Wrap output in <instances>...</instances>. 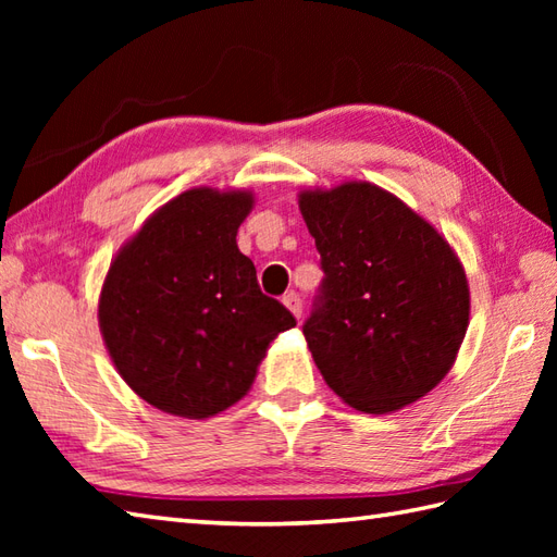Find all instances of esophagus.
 <instances>
[{
    "instance_id": "obj_1",
    "label": "esophagus",
    "mask_w": 557,
    "mask_h": 557,
    "mask_svg": "<svg viewBox=\"0 0 557 557\" xmlns=\"http://www.w3.org/2000/svg\"><path fill=\"white\" fill-rule=\"evenodd\" d=\"M282 304L287 306L294 318H301V299H299L297 292H287L285 297H282Z\"/></svg>"
}]
</instances>
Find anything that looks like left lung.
Returning <instances> with one entry per match:
<instances>
[{"mask_svg": "<svg viewBox=\"0 0 557 557\" xmlns=\"http://www.w3.org/2000/svg\"><path fill=\"white\" fill-rule=\"evenodd\" d=\"M299 210L325 272L304 337L327 387L366 413L429 395L469 325V282L455 248L371 182L304 188Z\"/></svg>", "mask_w": 557, "mask_h": 557, "instance_id": "8db88e82", "label": "left lung"}]
</instances>
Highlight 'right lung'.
I'll return each mask as SVG.
<instances>
[{"instance_id":"right-lung-1","label":"right lung","mask_w":557,"mask_h":557,"mask_svg":"<svg viewBox=\"0 0 557 557\" xmlns=\"http://www.w3.org/2000/svg\"><path fill=\"white\" fill-rule=\"evenodd\" d=\"M253 203L242 188H188L152 212L104 275L98 323L114 369L172 417L236 405L270 342L297 325L236 246Z\"/></svg>"}]
</instances>
